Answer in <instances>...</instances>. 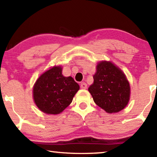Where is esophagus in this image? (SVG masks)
<instances>
[{
	"mask_svg": "<svg viewBox=\"0 0 157 157\" xmlns=\"http://www.w3.org/2000/svg\"><path fill=\"white\" fill-rule=\"evenodd\" d=\"M80 87H81V89H86V88H87V84H86L85 82H82L80 84Z\"/></svg>",
	"mask_w": 157,
	"mask_h": 157,
	"instance_id": "1",
	"label": "esophagus"
}]
</instances>
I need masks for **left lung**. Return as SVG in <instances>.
I'll return each instance as SVG.
<instances>
[{"instance_id":"left-lung-1","label":"left lung","mask_w":157,"mask_h":157,"mask_svg":"<svg viewBox=\"0 0 157 157\" xmlns=\"http://www.w3.org/2000/svg\"><path fill=\"white\" fill-rule=\"evenodd\" d=\"M93 78L89 91L97 105L108 113H117L125 108L130 97V86L120 69L111 62H101Z\"/></svg>"}]
</instances>
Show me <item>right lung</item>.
Wrapping results in <instances>:
<instances>
[{
    "label": "right lung",
    "mask_w": 157,
    "mask_h": 157,
    "mask_svg": "<svg viewBox=\"0 0 157 157\" xmlns=\"http://www.w3.org/2000/svg\"><path fill=\"white\" fill-rule=\"evenodd\" d=\"M62 68L55 66L41 75L33 87V98L38 108L47 114L61 113L71 103L79 84L72 77H64Z\"/></svg>",
    "instance_id": "obj_1"
}]
</instances>
